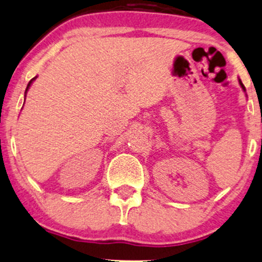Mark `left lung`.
<instances>
[{"mask_svg":"<svg viewBox=\"0 0 262 262\" xmlns=\"http://www.w3.org/2000/svg\"><path fill=\"white\" fill-rule=\"evenodd\" d=\"M239 84H241L242 89H243V91H246V88H244V85H243V83H242V82H241V79H239Z\"/></svg>","mask_w":262,"mask_h":262,"instance_id":"obj_1","label":"left lung"}]
</instances>
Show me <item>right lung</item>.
Returning a JSON list of instances; mask_svg holds the SVG:
<instances>
[{
  "instance_id": "add662e5",
  "label": "right lung",
  "mask_w": 262,
  "mask_h": 262,
  "mask_svg": "<svg viewBox=\"0 0 262 262\" xmlns=\"http://www.w3.org/2000/svg\"><path fill=\"white\" fill-rule=\"evenodd\" d=\"M34 79H35V78H32V79H31V81H30V82H29V84H28V87H26V91H25V93H26V92H28V89H29V87H30V84H31V83H32V81H34Z\"/></svg>"
}]
</instances>
